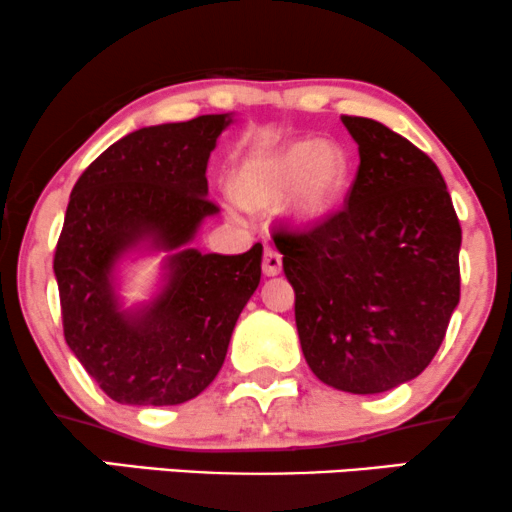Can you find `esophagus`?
Here are the masks:
<instances>
[{"mask_svg":"<svg viewBox=\"0 0 512 512\" xmlns=\"http://www.w3.org/2000/svg\"><path fill=\"white\" fill-rule=\"evenodd\" d=\"M281 267H283L281 252H278L276 248H271V245H267V248H264V260H262L264 274H267V276L281 274Z\"/></svg>","mask_w":512,"mask_h":512,"instance_id":"34e87169","label":"esophagus"}]
</instances>
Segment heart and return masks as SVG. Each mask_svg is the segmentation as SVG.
I'll return each mask as SVG.
<instances>
[{
	"instance_id": "b5f03b06",
	"label": "heart",
	"mask_w": 512,
	"mask_h": 512,
	"mask_svg": "<svg viewBox=\"0 0 512 512\" xmlns=\"http://www.w3.org/2000/svg\"><path fill=\"white\" fill-rule=\"evenodd\" d=\"M349 158L333 141L300 139L283 146L267 163L241 177V196L248 203L271 205L293 193L295 215L302 222L331 215L345 196Z\"/></svg>"
}]
</instances>
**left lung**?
<instances>
[{
    "label": "left lung",
    "mask_w": 512,
    "mask_h": 512,
    "mask_svg": "<svg viewBox=\"0 0 512 512\" xmlns=\"http://www.w3.org/2000/svg\"><path fill=\"white\" fill-rule=\"evenodd\" d=\"M359 144L345 208L274 231L295 290L302 354L316 378L387 392L428 368L461 297V224L442 172L409 139L342 115Z\"/></svg>",
    "instance_id": "1"
}]
</instances>
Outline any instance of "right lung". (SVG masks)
Segmentation results:
<instances>
[{
	"label": "right lung",
	"instance_id": "add662e5",
	"mask_svg": "<svg viewBox=\"0 0 512 512\" xmlns=\"http://www.w3.org/2000/svg\"><path fill=\"white\" fill-rule=\"evenodd\" d=\"M231 115L141 127L108 146L77 179L54 274L63 335L118 404L174 406L208 387L243 307L260 286L262 245L243 255L191 248L205 217L210 153ZM132 249H165L166 286L122 310L114 264Z\"/></svg>",
	"mask_w": 512,
	"mask_h": 512
}]
</instances>
